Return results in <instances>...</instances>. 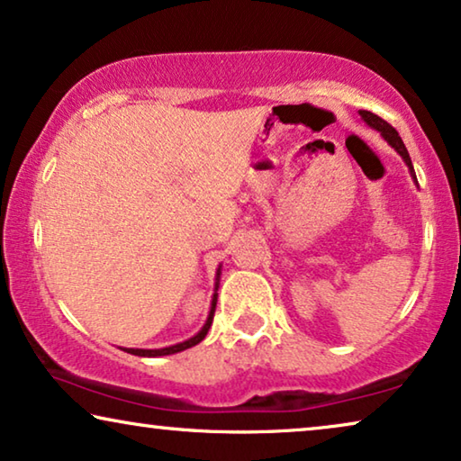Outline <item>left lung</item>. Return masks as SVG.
Masks as SVG:
<instances>
[{
    "mask_svg": "<svg viewBox=\"0 0 461 461\" xmlns=\"http://www.w3.org/2000/svg\"><path fill=\"white\" fill-rule=\"evenodd\" d=\"M358 115L363 117V122L369 125V128H374V130H377L380 131V134L384 136V140H386L390 147H393L396 153H399L401 157H402V161L407 163V167H409V172H411V178H413V182L415 185H418V178H415V172H413V166H411V157H409V153H407V149H405V144H402V140H401V136H399V131H396L393 125H390L388 122H384L382 117H377V115H374V113L371 111H358Z\"/></svg>",
    "mask_w": 461,
    "mask_h": 461,
    "instance_id": "left-lung-1",
    "label": "left lung"
}]
</instances>
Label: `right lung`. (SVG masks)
<instances>
[{
    "instance_id": "right-lung-1",
    "label": "right lung",
    "mask_w": 461,
    "mask_h": 461,
    "mask_svg": "<svg viewBox=\"0 0 461 461\" xmlns=\"http://www.w3.org/2000/svg\"><path fill=\"white\" fill-rule=\"evenodd\" d=\"M218 279H216V289H218V281H220V268H218ZM216 302H218V294H213V300H212V308H210V317H207L205 325L201 327V331L197 336H193L191 339H186V342H180V344H174V346H167V348H155V350H144V348H123L125 352H130V355H136V357H166V355H176V352L180 350H186L191 348V346L199 344L201 339L207 336V331H210L212 327V321H213V312H216Z\"/></svg>"
}]
</instances>
